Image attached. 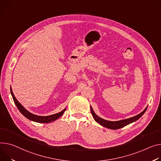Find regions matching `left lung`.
<instances>
[{
	"label": "left lung",
	"instance_id": "obj_1",
	"mask_svg": "<svg viewBox=\"0 0 161 161\" xmlns=\"http://www.w3.org/2000/svg\"><path fill=\"white\" fill-rule=\"evenodd\" d=\"M147 108V107H146L142 112H141L140 114H138L135 116L129 118V119H127L119 120V121H109V120H106L102 119V118L99 117L97 114L94 113L91 106V114L94 118V119L95 120V121L96 122H98L101 125H102L105 127L109 128V129L118 130V129H120V128H122L128 124L133 123V122L136 121L137 120H138L144 114Z\"/></svg>",
	"mask_w": 161,
	"mask_h": 161
}]
</instances>
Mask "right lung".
<instances>
[{
    "label": "right lung",
    "instance_id": "obj_1",
    "mask_svg": "<svg viewBox=\"0 0 161 161\" xmlns=\"http://www.w3.org/2000/svg\"><path fill=\"white\" fill-rule=\"evenodd\" d=\"M10 91H11V94H12V98L14 99V103H15V105L17 106V108H18L19 111L21 113V114L24 115L26 118V119H28L30 120L38 122V123H47H47L52 122L53 121H55L56 120L58 119L59 117H61L63 115L64 112H65L66 110V108H65L63 111H61V112H59L58 113L49 115V116H38V115L34 114L33 113L29 112L28 110H26L24 108V107L19 102V101L15 97V96H14V92L12 89V87H10Z\"/></svg>",
    "mask_w": 161,
    "mask_h": 161
}]
</instances>
